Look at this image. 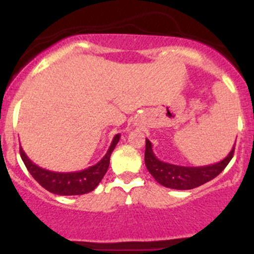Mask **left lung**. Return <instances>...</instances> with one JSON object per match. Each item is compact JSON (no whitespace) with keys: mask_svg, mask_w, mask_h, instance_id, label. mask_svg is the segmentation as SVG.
Returning a JSON list of instances; mask_svg holds the SVG:
<instances>
[{"mask_svg":"<svg viewBox=\"0 0 254 254\" xmlns=\"http://www.w3.org/2000/svg\"><path fill=\"white\" fill-rule=\"evenodd\" d=\"M234 151L235 146L224 160L214 165L201 166V167H184V166L171 165L158 160L152 151V143L146 139L145 165L151 176L163 187L187 190V189L196 188L219 176L234 157Z\"/></svg>","mask_w":254,"mask_h":254,"instance_id":"1","label":"left lung"}]
</instances>
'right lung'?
<instances>
[{"label": "right lung", "instance_id": "right-lung-1", "mask_svg": "<svg viewBox=\"0 0 254 254\" xmlns=\"http://www.w3.org/2000/svg\"><path fill=\"white\" fill-rule=\"evenodd\" d=\"M119 139L120 134L115 135L108 151L98 163L77 172H54V171L45 170L28 158L22 146L19 147V152L28 172L48 191L58 195H82L94 190L107 173L111 155L117 143L119 142Z\"/></svg>", "mask_w": 254, "mask_h": 254}]
</instances>
